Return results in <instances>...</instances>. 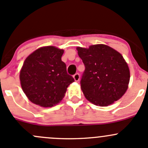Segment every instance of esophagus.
Instances as JSON below:
<instances>
[{"label":"esophagus","mask_w":148,"mask_h":148,"mask_svg":"<svg viewBox=\"0 0 148 148\" xmlns=\"http://www.w3.org/2000/svg\"><path fill=\"white\" fill-rule=\"evenodd\" d=\"M73 78L75 81L77 82V81H79V80H80V75H79V73H75L73 75Z\"/></svg>","instance_id":"esophagus-1"}]
</instances>
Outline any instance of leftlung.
<instances>
[{
  "label": "left lung",
  "instance_id": "8db88e82",
  "mask_svg": "<svg viewBox=\"0 0 148 148\" xmlns=\"http://www.w3.org/2000/svg\"><path fill=\"white\" fill-rule=\"evenodd\" d=\"M85 65L80 80L85 98L97 106H106L124 95L128 87L130 71L120 53L104 44L88 49L77 47Z\"/></svg>",
  "mask_w": 148,
  "mask_h": 148
}]
</instances>
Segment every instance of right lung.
<instances>
[{"label": "right lung", "mask_w": 148, "mask_h": 148, "mask_svg": "<svg viewBox=\"0 0 148 148\" xmlns=\"http://www.w3.org/2000/svg\"><path fill=\"white\" fill-rule=\"evenodd\" d=\"M64 51L44 47L25 59L20 73L22 88L29 101L43 107H51L63 99L74 78L68 74L61 61Z\"/></svg>", "instance_id": "add662e5"}]
</instances>
